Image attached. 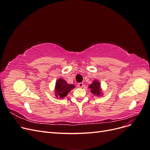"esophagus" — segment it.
<instances>
[{
	"label": "esophagus",
	"instance_id": "34e87169",
	"mask_svg": "<svg viewBox=\"0 0 150 150\" xmlns=\"http://www.w3.org/2000/svg\"><path fill=\"white\" fill-rule=\"evenodd\" d=\"M78 86L79 88H83L84 86V84L83 83H78Z\"/></svg>",
	"mask_w": 150,
	"mask_h": 150
}]
</instances>
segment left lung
Segmentation results:
<instances>
[{
    "mask_svg": "<svg viewBox=\"0 0 150 150\" xmlns=\"http://www.w3.org/2000/svg\"><path fill=\"white\" fill-rule=\"evenodd\" d=\"M89 88L91 89V92L95 96H101L103 95L101 84L98 80H94L92 84H91L89 86Z\"/></svg>",
    "mask_w": 150,
    "mask_h": 150,
    "instance_id": "left-lung-1",
    "label": "left lung"
}]
</instances>
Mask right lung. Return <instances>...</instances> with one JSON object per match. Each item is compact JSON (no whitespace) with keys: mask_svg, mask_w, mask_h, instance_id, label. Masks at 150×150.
I'll list each match as a JSON object with an SVG mask.
<instances>
[{"mask_svg":"<svg viewBox=\"0 0 150 150\" xmlns=\"http://www.w3.org/2000/svg\"><path fill=\"white\" fill-rule=\"evenodd\" d=\"M74 88L75 85L68 84L62 78L58 79L56 83L55 88H54V91H55L56 98L59 97V98L63 99Z\"/></svg>","mask_w":150,"mask_h":150,"instance_id":"add662e5","label":"right lung"}]
</instances>
